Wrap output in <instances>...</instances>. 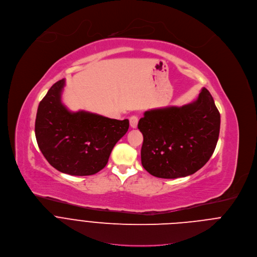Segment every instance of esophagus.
<instances>
[{"mask_svg":"<svg viewBox=\"0 0 257 257\" xmlns=\"http://www.w3.org/2000/svg\"><path fill=\"white\" fill-rule=\"evenodd\" d=\"M129 121H130V126L132 128H136L137 127V125H138V117L137 116H131Z\"/></svg>","mask_w":257,"mask_h":257,"instance_id":"1","label":"esophagus"}]
</instances>
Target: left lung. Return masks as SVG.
<instances>
[{
  "label": "left lung",
  "instance_id": "obj_1",
  "mask_svg": "<svg viewBox=\"0 0 257 257\" xmlns=\"http://www.w3.org/2000/svg\"><path fill=\"white\" fill-rule=\"evenodd\" d=\"M138 129L143 134L144 169L159 178L185 177L202 168L212 156L220 114L209 91L202 88L190 104L146 111Z\"/></svg>",
  "mask_w": 257,
  "mask_h": 257
}]
</instances>
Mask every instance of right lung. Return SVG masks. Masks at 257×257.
Returning a JSON list of instances; mask_svg holds the SVG:
<instances>
[{
	"label": "right lung",
	"instance_id": "1",
	"mask_svg": "<svg viewBox=\"0 0 257 257\" xmlns=\"http://www.w3.org/2000/svg\"><path fill=\"white\" fill-rule=\"evenodd\" d=\"M65 79L56 82L39 104L35 134L47 161L58 171L75 176L93 175L108 163L115 144L126 134L129 120L71 112L62 103Z\"/></svg>",
	"mask_w": 257,
	"mask_h": 257
}]
</instances>
